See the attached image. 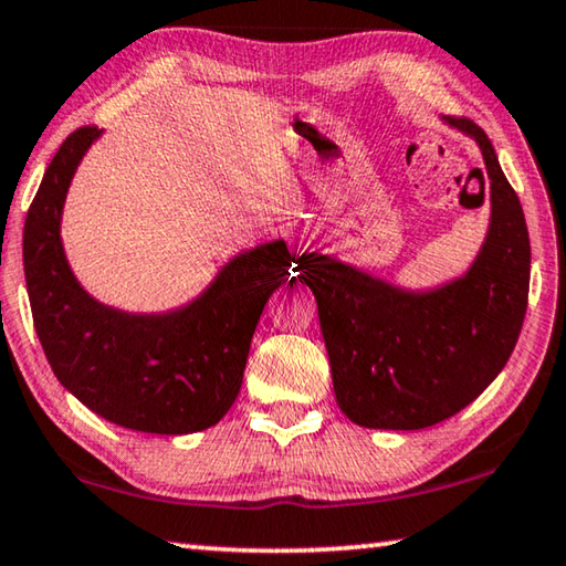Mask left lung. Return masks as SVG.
Wrapping results in <instances>:
<instances>
[{
  "mask_svg": "<svg viewBox=\"0 0 566 566\" xmlns=\"http://www.w3.org/2000/svg\"><path fill=\"white\" fill-rule=\"evenodd\" d=\"M443 123L479 145L489 178L492 216L467 273L413 291L336 255L295 258L318 303L336 401L366 429L419 431L467 409L502 374L524 323L532 248L522 202L484 129Z\"/></svg>",
  "mask_w": 566,
  "mask_h": 566,
  "instance_id": "8db88e82",
  "label": "left lung"
}]
</instances>
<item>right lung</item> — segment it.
I'll return each mask as SVG.
<instances>
[{"label": "right lung", "mask_w": 566, "mask_h": 566, "mask_svg": "<svg viewBox=\"0 0 566 566\" xmlns=\"http://www.w3.org/2000/svg\"><path fill=\"white\" fill-rule=\"evenodd\" d=\"M99 135L74 129L27 212L22 255L36 336L57 381L102 419L165 437L206 431L235 403L255 326L291 277L293 255L283 238L243 250L200 295L163 313L92 298L60 230L74 172Z\"/></svg>", "instance_id": "1"}]
</instances>
